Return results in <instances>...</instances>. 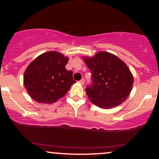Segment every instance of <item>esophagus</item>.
I'll list each match as a JSON object with an SVG mask.
<instances>
[{
    "mask_svg": "<svg viewBox=\"0 0 159 159\" xmlns=\"http://www.w3.org/2000/svg\"><path fill=\"white\" fill-rule=\"evenodd\" d=\"M78 82H79V84H80L83 85L84 84V78H82V79H81V80H80V81H78Z\"/></svg>",
    "mask_w": 159,
    "mask_h": 159,
    "instance_id": "obj_1",
    "label": "esophagus"
}]
</instances>
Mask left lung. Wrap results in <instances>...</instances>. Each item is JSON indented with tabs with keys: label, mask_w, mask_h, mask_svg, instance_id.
<instances>
[{
	"label": "left lung",
	"mask_w": 159,
	"mask_h": 159,
	"mask_svg": "<svg viewBox=\"0 0 159 159\" xmlns=\"http://www.w3.org/2000/svg\"><path fill=\"white\" fill-rule=\"evenodd\" d=\"M92 73V86L86 89L91 102L101 108L115 107L125 102L132 91L134 78L130 69L114 54L99 52L83 57Z\"/></svg>",
	"instance_id": "obj_1"
}]
</instances>
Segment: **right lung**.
<instances>
[{
  "label": "right lung",
  "instance_id": "obj_1",
  "mask_svg": "<svg viewBox=\"0 0 159 159\" xmlns=\"http://www.w3.org/2000/svg\"><path fill=\"white\" fill-rule=\"evenodd\" d=\"M69 58L52 51L34 59L24 74V85L33 99L39 103L52 104L63 97L75 83L72 71L66 70Z\"/></svg>",
  "mask_w": 159,
  "mask_h": 159
}]
</instances>
